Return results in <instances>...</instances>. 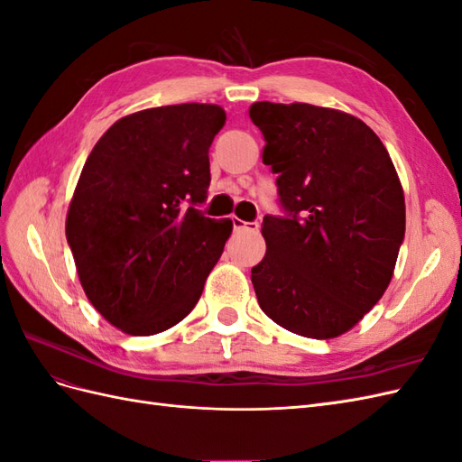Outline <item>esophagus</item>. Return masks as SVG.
I'll list each match as a JSON object with an SVG mask.
<instances>
[{
    "mask_svg": "<svg viewBox=\"0 0 462 462\" xmlns=\"http://www.w3.org/2000/svg\"><path fill=\"white\" fill-rule=\"evenodd\" d=\"M233 221V229L235 231H243V229H250V231H258V223H246L239 217H231Z\"/></svg>",
    "mask_w": 462,
    "mask_h": 462,
    "instance_id": "1",
    "label": "esophagus"
}]
</instances>
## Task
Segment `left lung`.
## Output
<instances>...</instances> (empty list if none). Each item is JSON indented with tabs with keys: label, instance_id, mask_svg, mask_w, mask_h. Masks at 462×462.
Listing matches in <instances>:
<instances>
[{
	"label": "left lung",
	"instance_id": "left-lung-1",
	"mask_svg": "<svg viewBox=\"0 0 462 462\" xmlns=\"http://www.w3.org/2000/svg\"><path fill=\"white\" fill-rule=\"evenodd\" d=\"M262 162L285 217L265 216L253 285L265 316L302 337L353 329L383 297L404 239V194L365 121L312 104L256 102Z\"/></svg>",
	"mask_w": 462,
	"mask_h": 462
}]
</instances>
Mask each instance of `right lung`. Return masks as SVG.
Returning a JSON list of instances; mask_svg holds the SVG:
<instances>
[{
	"instance_id": "obj_1",
	"label": "right lung",
	"mask_w": 462,
	"mask_h": 462,
	"mask_svg": "<svg viewBox=\"0 0 462 462\" xmlns=\"http://www.w3.org/2000/svg\"><path fill=\"white\" fill-rule=\"evenodd\" d=\"M216 104H177L116 121L92 148L65 235L88 300L111 326L146 337L199 302L233 231L197 206L208 197Z\"/></svg>"
}]
</instances>
